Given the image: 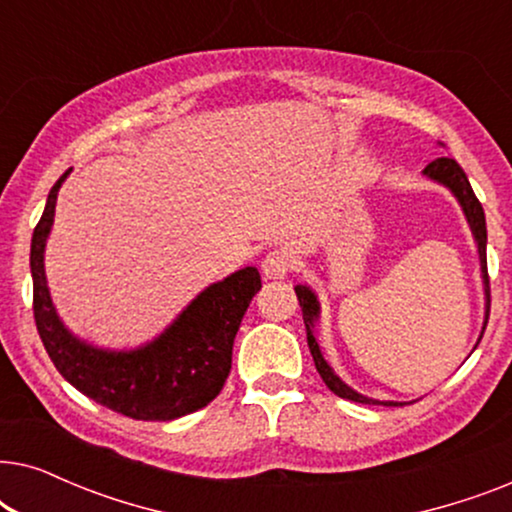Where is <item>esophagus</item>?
<instances>
[{
  "mask_svg": "<svg viewBox=\"0 0 512 512\" xmlns=\"http://www.w3.org/2000/svg\"><path fill=\"white\" fill-rule=\"evenodd\" d=\"M291 268H293L291 256L282 249L270 251V254L261 261V272L268 279H284L291 272Z\"/></svg>",
  "mask_w": 512,
  "mask_h": 512,
  "instance_id": "obj_1",
  "label": "esophagus"
}]
</instances>
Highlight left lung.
Instances as JSON below:
<instances>
[{
  "mask_svg": "<svg viewBox=\"0 0 512 512\" xmlns=\"http://www.w3.org/2000/svg\"><path fill=\"white\" fill-rule=\"evenodd\" d=\"M424 174L433 181H438V184H443L450 188L454 193V198L459 200L461 209H464L466 214V221L468 226L473 230V237H475V244H478V254H480V270H482V279H485V293H487V317H485V326H487V319H489V275H487V223H485V209H482L480 200L475 198L471 184H468V177L466 172L461 170L457 160L452 158H436L433 163H429L424 167ZM296 296H298V303H300V310H303V321H305V331H307V345H310V352H312V359H314V366H317L321 380L326 382V387L333 391L335 396L340 398H347V401H354V403H366V405H398L394 401H375V398H368V396H361L359 391H354L352 387H347L345 382L340 380L338 375L333 373V368L328 366L324 356H321V349L317 345V338H314V321L319 319V300L314 296L310 286H296ZM482 333H485V328H482ZM482 340V335H480Z\"/></svg>",
  "mask_w": 512,
  "mask_h": 512,
  "instance_id": "8db88e82",
  "label": "left lung"
}]
</instances>
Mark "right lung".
Returning a JSON list of instances; mask_svg holds the SVG:
<instances>
[{
  "instance_id": "1",
  "label": "right lung",
  "mask_w": 512,
  "mask_h": 512,
  "mask_svg": "<svg viewBox=\"0 0 512 512\" xmlns=\"http://www.w3.org/2000/svg\"><path fill=\"white\" fill-rule=\"evenodd\" d=\"M67 174L48 193L30 249L34 321L55 368L83 396L132 419L170 422L205 408L226 384L235 335L261 289V275L244 268L207 286L165 333L132 352H109L74 338L55 312L44 272L55 200Z\"/></svg>"
}]
</instances>
